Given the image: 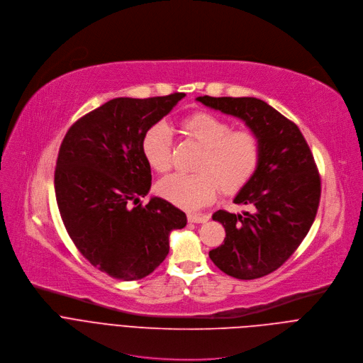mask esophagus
I'll list each match as a JSON object with an SVG mask.
<instances>
[{
    "mask_svg": "<svg viewBox=\"0 0 363 363\" xmlns=\"http://www.w3.org/2000/svg\"><path fill=\"white\" fill-rule=\"evenodd\" d=\"M187 220L190 223H206L208 220L207 216H203V214H193V213H189L187 214Z\"/></svg>",
    "mask_w": 363,
    "mask_h": 363,
    "instance_id": "1",
    "label": "esophagus"
}]
</instances>
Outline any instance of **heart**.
Segmentation results:
<instances>
[{"instance_id": "heart-1", "label": "heart", "mask_w": 363, "mask_h": 363, "mask_svg": "<svg viewBox=\"0 0 363 363\" xmlns=\"http://www.w3.org/2000/svg\"><path fill=\"white\" fill-rule=\"evenodd\" d=\"M183 131L203 147L196 160V173H173L157 189L172 203L197 210L208 204L219 191L232 194L255 174L262 155L259 137L250 130L230 131V125L208 113H196L182 121ZM173 133L160 121L144 133L141 150L147 163L159 173L172 167Z\"/></svg>"}]
</instances>
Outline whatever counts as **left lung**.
I'll return each mask as SVG.
<instances>
[{
    "label": "left lung",
    "mask_w": 363,
    "mask_h": 363,
    "mask_svg": "<svg viewBox=\"0 0 363 363\" xmlns=\"http://www.w3.org/2000/svg\"><path fill=\"white\" fill-rule=\"evenodd\" d=\"M197 101L243 120L260 140L259 166L233 200L252 210L211 216L226 238L208 256L232 277H263L295 253L313 225L320 200L313 155L299 127L263 100L203 96Z\"/></svg>",
    "instance_id": "1"
}]
</instances>
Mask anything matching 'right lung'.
<instances>
[{"label": "right lung", "instance_id": "add662e5", "mask_svg": "<svg viewBox=\"0 0 363 363\" xmlns=\"http://www.w3.org/2000/svg\"><path fill=\"white\" fill-rule=\"evenodd\" d=\"M184 96L113 99L77 120L61 143L54 189L62 223L80 253L111 277L150 274L169 253L170 232L187 223L164 199L140 201L152 186L143 135Z\"/></svg>", "mask_w": 363, "mask_h": 363}]
</instances>
